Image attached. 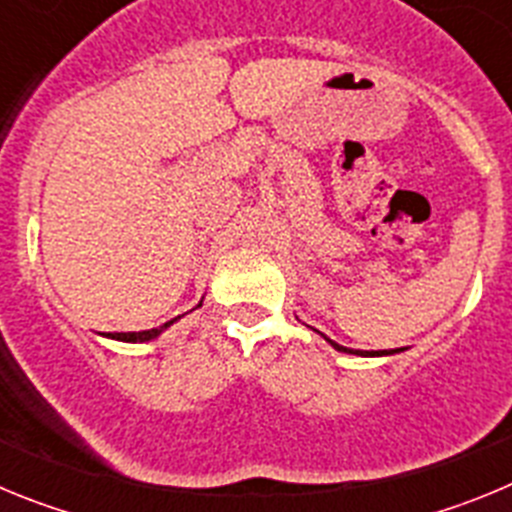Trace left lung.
Wrapping results in <instances>:
<instances>
[{
  "label": "left lung",
  "mask_w": 512,
  "mask_h": 512,
  "mask_svg": "<svg viewBox=\"0 0 512 512\" xmlns=\"http://www.w3.org/2000/svg\"><path fill=\"white\" fill-rule=\"evenodd\" d=\"M315 333H320V330H315ZM320 336H323V333H320ZM323 338L330 343V346L336 348V351H343V354H356V356H392V354H400V351H405V348H392V351H356V348H346V346H341V343L330 341L328 336H323Z\"/></svg>",
  "instance_id": "left-lung-1"
}]
</instances>
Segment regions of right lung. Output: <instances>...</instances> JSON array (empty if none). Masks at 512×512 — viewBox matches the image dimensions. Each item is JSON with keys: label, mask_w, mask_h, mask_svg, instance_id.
Instances as JSON below:
<instances>
[{"label": "right lung", "mask_w": 512, "mask_h": 512, "mask_svg": "<svg viewBox=\"0 0 512 512\" xmlns=\"http://www.w3.org/2000/svg\"><path fill=\"white\" fill-rule=\"evenodd\" d=\"M200 305H202V302H200ZM176 320H179V318L169 320V323H164V325H158V328L138 330V333H102V336L115 338V341H125V343H146V341H153V338L161 336V333H164V330L169 328V325H174Z\"/></svg>", "instance_id": "obj_1"}]
</instances>
